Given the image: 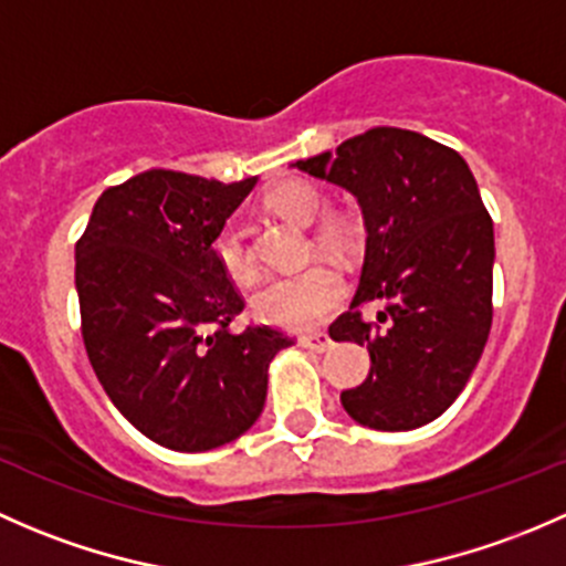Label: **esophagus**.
<instances>
[{
    "label": "esophagus",
    "mask_w": 566,
    "mask_h": 566,
    "mask_svg": "<svg viewBox=\"0 0 566 566\" xmlns=\"http://www.w3.org/2000/svg\"><path fill=\"white\" fill-rule=\"evenodd\" d=\"M300 343L307 348V352H316V354H324L326 348H332V337L326 335V332H311V335H302Z\"/></svg>",
    "instance_id": "obj_1"
}]
</instances>
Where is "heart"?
<instances>
[{"label": "heart", "instance_id": "obj_1", "mask_svg": "<svg viewBox=\"0 0 566 566\" xmlns=\"http://www.w3.org/2000/svg\"><path fill=\"white\" fill-rule=\"evenodd\" d=\"M270 207L294 223H313L324 209V193L311 182H285L270 196ZM316 240L326 250L346 248V237L337 226L318 229ZM212 255L220 270L234 283H250L255 277V261L250 255L240 223L229 220L214 234ZM343 300V277L329 264H311L296 272L270 277L253 296V313L261 322L285 329H311L332 316Z\"/></svg>", "mask_w": 566, "mask_h": 566}]
</instances>
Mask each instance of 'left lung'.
<instances>
[{
    "instance_id": "left-lung-1",
    "label": "left lung",
    "mask_w": 566,
    "mask_h": 566,
    "mask_svg": "<svg viewBox=\"0 0 566 566\" xmlns=\"http://www.w3.org/2000/svg\"><path fill=\"white\" fill-rule=\"evenodd\" d=\"M346 188L368 229L352 307L332 340L368 346L370 373L340 392L343 409L373 430H413L441 417L465 387L493 324V220L455 149L400 127L296 160ZM376 304L365 323L361 307Z\"/></svg>"
}]
</instances>
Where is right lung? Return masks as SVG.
I'll list each match as a JSON object with an SVG mask.
<instances>
[{"label": "right lung", "mask_w": 566, "mask_h": 566, "mask_svg": "<svg viewBox=\"0 0 566 566\" xmlns=\"http://www.w3.org/2000/svg\"><path fill=\"white\" fill-rule=\"evenodd\" d=\"M253 185L153 168L97 198L75 242L86 357L122 417L168 450L240 439L264 409L270 363L294 343L266 324L229 326L244 300L212 240Z\"/></svg>", "instance_id": "add662e5"}]
</instances>
